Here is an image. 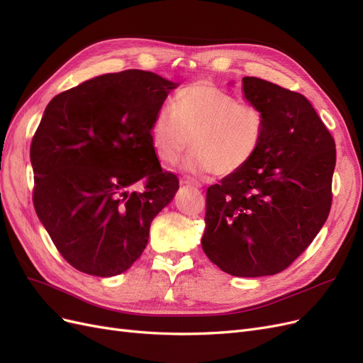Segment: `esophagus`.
I'll use <instances>...</instances> for the list:
<instances>
[{"label": "esophagus", "mask_w": 363, "mask_h": 363, "mask_svg": "<svg viewBox=\"0 0 363 363\" xmlns=\"http://www.w3.org/2000/svg\"><path fill=\"white\" fill-rule=\"evenodd\" d=\"M180 184H183V186H195V188H201V184L199 183V182H195V180H192V179H182L180 180Z\"/></svg>", "instance_id": "esophagus-1"}]
</instances>
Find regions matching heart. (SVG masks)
Masks as SVG:
<instances>
[{"mask_svg": "<svg viewBox=\"0 0 363 363\" xmlns=\"http://www.w3.org/2000/svg\"><path fill=\"white\" fill-rule=\"evenodd\" d=\"M265 128L260 108L208 82H195L160 107L150 127L151 145L167 164L177 163L189 145L194 148L183 168L189 172L228 175L255 157Z\"/></svg>", "mask_w": 363, "mask_h": 363, "instance_id": "heart-1", "label": "heart"}]
</instances>
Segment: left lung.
Wrapping results in <instances>:
<instances>
[{
  "label": "left lung",
  "mask_w": 363,
  "mask_h": 363,
  "mask_svg": "<svg viewBox=\"0 0 363 363\" xmlns=\"http://www.w3.org/2000/svg\"><path fill=\"white\" fill-rule=\"evenodd\" d=\"M260 108V147L242 169L207 189L201 247L236 277L286 269L320 233L332 206L336 148L311 101L271 82L244 77Z\"/></svg>",
  "instance_id": "left-lung-1"
}]
</instances>
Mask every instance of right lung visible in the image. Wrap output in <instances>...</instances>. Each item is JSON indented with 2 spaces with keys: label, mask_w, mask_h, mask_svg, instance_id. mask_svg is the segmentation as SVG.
Wrapping results in <instances>:
<instances>
[{
  "label": "right lung",
  "mask_w": 363,
  "mask_h": 363,
  "mask_svg": "<svg viewBox=\"0 0 363 363\" xmlns=\"http://www.w3.org/2000/svg\"><path fill=\"white\" fill-rule=\"evenodd\" d=\"M179 84L140 69L103 74L48 103L30 147L38 218L69 265L127 271L179 189L151 145L155 115ZM138 181L142 193L131 191Z\"/></svg>",
  "instance_id": "obj_1"
}]
</instances>
